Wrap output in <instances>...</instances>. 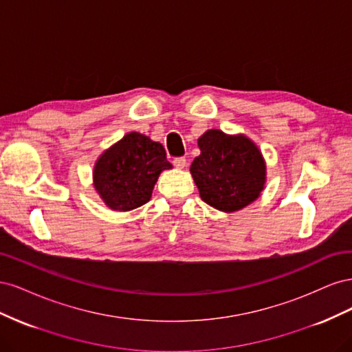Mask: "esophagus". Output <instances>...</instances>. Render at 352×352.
Returning a JSON list of instances; mask_svg holds the SVG:
<instances>
[{
  "mask_svg": "<svg viewBox=\"0 0 352 352\" xmlns=\"http://www.w3.org/2000/svg\"><path fill=\"white\" fill-rule=\"evenodd\" d=\"M173 166L177 168H184L186 166V158L185 157H176L173 160Z\"/></svg>",
  "mask_w": 352,
  "mask_h": 352,
  "instance_id": "esophagus-1",
  "label": "esophagus"
}]
</instances>
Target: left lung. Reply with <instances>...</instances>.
Instances as JSON below:
<instances>
[{
	"label": "left lung",
	"instance_id": "8db88e82",
	"mask_svg": "<svg viewBox=\"0 0 352 352\" xmlns=\"http://www.w3.org/2000/svg\"><path fill=\"white\" fill-rule=\"evenodd\" d=\"M201 154L190 173L202 201L220 211H236L258 198L265 180L261 153L248 138L212 129L198 140Z\"/></svg>",
	"mask_w": 352,
	"mask_h": 352
}]
</instances>
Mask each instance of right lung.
Returning <instances> with one entry per match:
<instances>
[{"instance_id":"add662e5","label":"right lung","mask_w":352,"mask_h":352,"mask_svg":"<svg viewBox=\"0 0 352 352\" xmlns=\"http://www.w3.org/2000/svg\"><path fill=\"white\" fill-rule=\"evenodd\" d=\"M166 168L172 164L163 145L132 132L100 157L94 185L111 210L129 211L150 201L157 179Z\"/></svg>"}]
</instances>
